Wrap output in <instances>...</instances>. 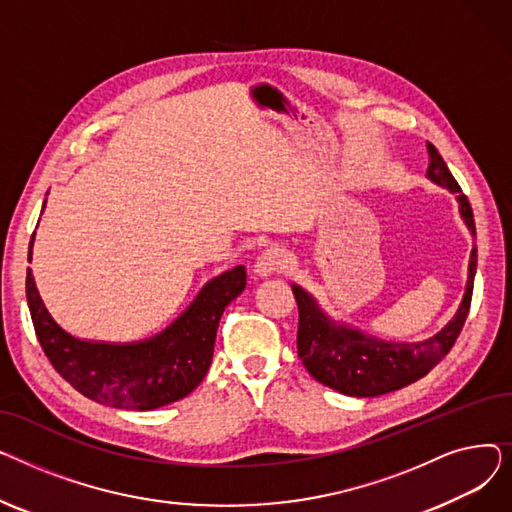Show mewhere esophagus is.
Masks as SVG:
<instances>
[{
    "instance_id": "esophagus-1",
    "label": "esophagus",
    "mask_w": 512,
    "mask_h": 512,
    "mask_svg": "<svg viewBox=\"0 0 512 512\" xmlns=\"http://www.w3.org/2000/svg\"><path fill=\"white\" fill-rule=\"evenodd\" d=\"M288 267V255L284 253V249L278 247H270L265 249L257 261H255V274L265 278V276H274Z\"/></svg>"
}]
</instances>
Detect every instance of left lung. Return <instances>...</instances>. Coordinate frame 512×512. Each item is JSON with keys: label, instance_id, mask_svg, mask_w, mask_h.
<instances>
[{"label": "left lung", "instance_id": "obj_1", "mask_svg": "<svg viewBox=\"0 0 512 512\" xmlns=\"http://www.w3.org/2000/svg\"><path fill=\"white\" fill-rule=\"evenodd\" d=\"M427 153V178L456 195L461 218L475 236V220L469 199L463 195L459 182L454 180L446 161L432 143H427ZM475 270L477 247L471 251L465 297L459 311L436 336L423 342H384L363 334L357 328L336 324L321 311L307 290L292 284L299 307L297 351L305 369L319 384L334 388L340 394L359 398L380 396L417 382L448 355L452 344L459 338L471 307Z\"/></svg>", "mask_w": 512, "mask_h": 512}]
</instances>
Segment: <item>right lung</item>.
Masks as SVG:
<instances>
[{"instance_id":"1","label":"right lung","mask_w":512,"mask_h":512,"mask_svg":"<svg viewBox=\"0 0 512 512\" xmlns=\"http://www.w3.org/2000/svg\"><path fill=\"white\" fill-rule=\"evenodd\" d=\"M245 286L247 272L238 265L209 280L164 332L126 344L80 340L62 330L39 297L31 267L26 301L43 353L74 390L105 407L153 411L191 394L203 382L222 313Z\"/></svg>"}]
</instances>
